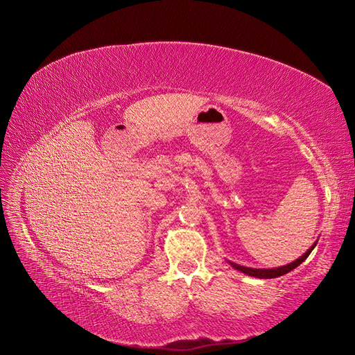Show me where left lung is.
Listing matches in <instances>:
<instances>
[{
	"label": "left lung",
	"instance_id": "8db88e82",
	"mask_svg": "<svg viewBox=\"0 0 355 355\" xmlns=\"http://www.w3.org/2000/svg\"><path fill=\"white\" fill-rule=\"evenodd\" d=\"M318 244V241H315L311 248L305 252V254H302L299 259H296L295 261L286 264V266H280V267H275V268H252V267H245V266H240L237 263H232V261H228L231 267H234L235 270H239V272L247 275V276H251V277H257V279H275V277H279V276H283L286 273L292 272L293 268H296L299 264H302L303 261H305L308 259V256L311 254V251L315 248V245Z\"/></svg>",
	"mask_w": 355,
	"mask_h": 355
}]
</instances>
